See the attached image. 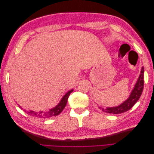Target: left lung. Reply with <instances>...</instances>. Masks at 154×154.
<instances>
[{"label":"left lung","mask_w":154,"mask_h":154,"mask_svg":"<svg viewBox=\"0 0 154 154\" xmlns=\"http://www.w3.org/2000/svg\"><path fill=\"white\" fill-rule=\"evenodd\" d=\"M143 78L144 67H142L139 76L127 100H125L122 104H120L118 106L106 107L105 109L101 108V107H100V108L102 110V111L105 112L106 113L114 114H121L130 110L135 104H136V103L138 101L142 94L144 86Z\"/></svg>","instance_id":"left-lung-1"}]
</instances>
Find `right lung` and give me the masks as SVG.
<instances>
[{"instance_id": "add662e5", "label": "right lung", "mask_w": 154, "mask_h": 154, "mask_svg": "<svg viewBox=\"0 0 154 154\" xmlns=\"http://www.w3.org/2000/svg\"><path fill=\"white\" fill-rule=\"evenodd\" d=\"M73 91H74V89H71V90L69 91L66 93V94L62 97V99L58 103V104L57 106H55L54 108L49 109L48 111L35 112L33 110H29L28 111V110H24V111L26 112L27 114H29L31 116H33V117H36V118H49L51 117H53V116H58V114H60L62 112V110L64 109L65 106H66L68 97H69L70 94H71V92H72ZM19 106L20 107L21 109H22V108H21L20 106Z\"/></svg>"}]
</instances>
